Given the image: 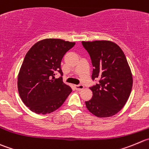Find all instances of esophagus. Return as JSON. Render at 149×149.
I'll list each match as a JSON object with an SVG mask.
<instances>
[{
  "label": "esophagus",
  "instance_id": "obj_1",
  "mask_svg": "<svg viewBox=\"0 0 149 149\" xmlns=\"http://www.w3.org/2000/svg\"><path fill=\"white\" fill-rule=\"evenodd\" d=\"M75 88L77 91H81L84 88V86H83V85H76Z\"/></svg>",
  "mask_w": 149,
  "mask_h": 149
}]
</instances>
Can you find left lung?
<instances>
[{"label": "left lung", "instance_id": "obj_1", "mask_svg": "<svg viewBox=\"0 0 149 149\" xmlns=\"http://www.w3.org/2000/svg\"><path fill=\"white\" fill-rule=\"evenodd\" d=\"M82 44L91 59L92 80H100L90 88L93 96L86 102V107L99 118L114 116L125 105L132 88V74L127 58L121 47L111 41Z\"/></svg>", "mask_w": 149, "mask_h": 149}]
</instances>
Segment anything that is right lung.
<instances>
[{
    "instance_id": "add662e5",
    "label": "right lung",
    "mask_w": 149,
    "mask_h": 149,
    "mask_svg": "<svg viewBox=\"0 0 149 149\" xmlns=\"http://www.w3.org/2000/svg\"><path fill=\"white\" fill-rule=\"evenodd\" d=\"M75 42L60 39L39 41L28 50L17 77L19 97L24 104L37 114H47L58 109L72 88L56 72L62 74L61 62Z\"/></svg>"
}]
</instances>
